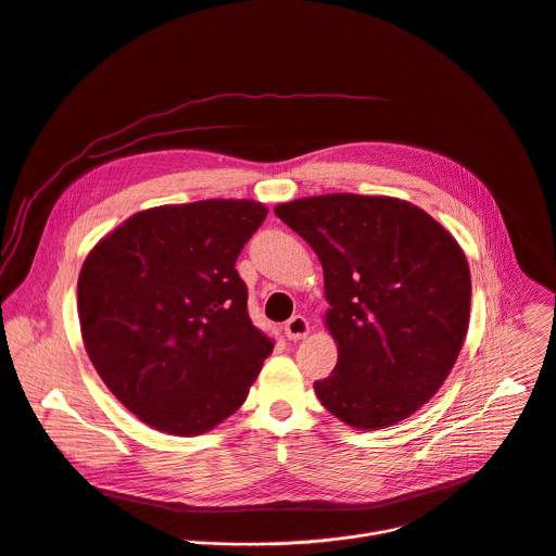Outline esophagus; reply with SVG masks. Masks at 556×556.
<instances>
[{
    "label": "esophagus",
    "instance_id": "1",
    "mask_svg": "<svg viewBox=\"0 0 556 556\" xmlns=\"http://www.w3.org/2000/svg\"><path fill=\"white\" fill-rule=\"evenodd\" d=\"M283 332H286V337H288L290 341L306 339V337L311 334V324H308V319H306V317L294 315L292 319H288V321H286Z\"/></svg>",
    "mask_w": 556,
    "mask_h": 556
}]
</instances>
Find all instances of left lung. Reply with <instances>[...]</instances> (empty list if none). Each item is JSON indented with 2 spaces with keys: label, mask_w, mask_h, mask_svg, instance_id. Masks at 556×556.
I'll return each mask as SVG.
<instances>
[{
  "label": "left lung",
  "mask_w": 556,
  "mask_h": 556,
  "mask_svg": "<svg viewBox=\"0 0 556 556\" xmlns=\"http://www.w3.org/2000/svg\"><path fill=\"white\" fill-rule=\"evenodd\" d=\"M324 268L337 366L315 381L321 406L357 430L415 415L443 386L470 324L462 245L396 197L332 192L275 208Z\"/></svg>",
  "instance_id": "1"
}]
</instances>
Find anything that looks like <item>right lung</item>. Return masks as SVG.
<instances>
[{
    "mask_svg": "<svg viewBox=\"0 0 556 556\" xmlns=\"http://www.w3.org/2000/svg\"><path fill=\"white\" fill-rule=\"evenodd\" d=\"M268 215L252 199H204L135 213L79 270L84 348L146 426L197 437L235 415L273 341L248 315L235 270Z\"/></svg>",
    "mask_w": 556,
    "mask_h": 556,
    "instance_id": "obj_1",
    "label": "right lung"
}]
</instances>
